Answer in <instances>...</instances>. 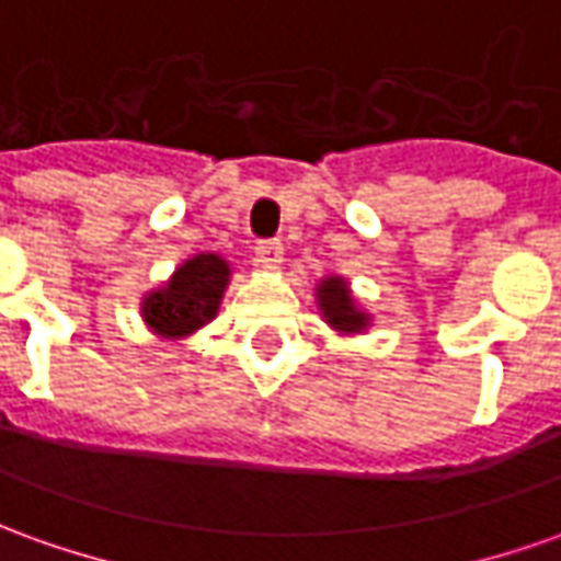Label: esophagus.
Returning a JSON list of instances; mask_svg holds the SVG:
<instances>
[{"label": "esophagus", "mask_w": 561, "mask_h": 561, "mask_svg": "<svg viewBox=\"0 0 561 561\" xmlns=\"http://www.w3.org/2000/svg\"><path fill=\"white\" fill-rule=\"evenodd\" d=\"M256 262L262 268H280V262H284V247H280V241H259Z\"/></svg>", "instance_id": "34e87169"}]
</instances>
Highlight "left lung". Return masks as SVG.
<instances>
[{
    "label": "left lung",
    "instance_id": "obj_1",
    "mask_svg": "<svg viewBox=\"0 0 561 561\" xmlns=\"http://www.w3.org/2000/svg\"><path fill=\"white\" fill-rule=\"evenodd\" d=\"M318 305L323 320L339 332H363L369 327V314L357 308L345 277L332 274L318 284Z\"/></svg>",
    "mask_w": 561,
    "mask_h": 561
}]
</instances>
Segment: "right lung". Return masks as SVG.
<instances>
[{"mask_svg":"<svg viewBox=\"0 0 561 561\" xmlns=\"http://www.w3.org/2000/svg\"><path fill=\"white\" fill-rule=\"evenodd\" d=\"M229 262L216 253L185 259L164 287L142 299V320L161 339H185L210 323L229 287Z\"/></svg>","mask_w":561,"mask_h":561,"instance_id":"right-lung-1","label":"right lung"}]
</instances>
